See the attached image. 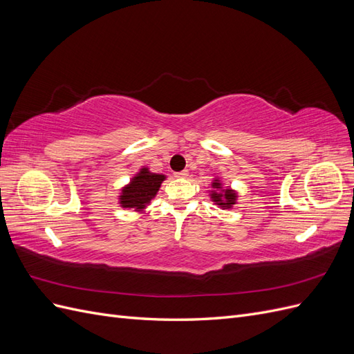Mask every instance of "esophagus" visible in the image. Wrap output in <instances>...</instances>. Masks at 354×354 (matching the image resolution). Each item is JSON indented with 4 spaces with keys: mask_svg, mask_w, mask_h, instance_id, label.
Returning <instances> with one entry per match:
<instances>
[{
    "mask_svg": "<svg viewBox=\"0 0 354 354\" xmlns=\"http://www.w3.org/2000/svg\"><path fill=\"white\" fill-rule=\"evenodd\" d=\"M177 178H186L187 176H189V171L187 169H183V171H180V173H176L174 174Z\"/></svg>",
    "mask_w": 354,
    "mask_h": 354,
    "instance_id": "34e87169",
    "label": "esophagus"
}]
</instances>
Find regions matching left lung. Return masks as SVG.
<instances>
[{
	"mask_svg": "<svg viewBox=\"0 0 354 354\" xmlns=\"http://www.w3.org/2000/svg\"><path fill=\"white\" fill-rule=\"evenodd\" d=\"M208 196L214 202V205L220 207L221 209H230L238 203V192L232 187H224L221 178L218 177H214L211 181Z\"/></svg>",
	"mask_w": 354,
	"mask_h": 354,
	"instance_id": "left-lung-1",
	"label": "left lung"
}]
</instances>
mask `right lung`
Returning <instances> with one entry per match:
<instances>
[{"label": "right lung", "instance_id": "add662e5", "mask_svg": "<svg viewBox=\"0 0 354 354\" xmlns=\"http://www.w3.org/2000/svg\"><path fill=\"white\" fill-rule=\"evenodd\" d=\"M167 178L165 174L152 173L147 167H142L137 174L131 177L118 196V203L124 209H133L142 212L151 203V201L158 195L159 187Z\"/></svg>", "mask_w": 354, "mask_h": 354}]
</instances>
